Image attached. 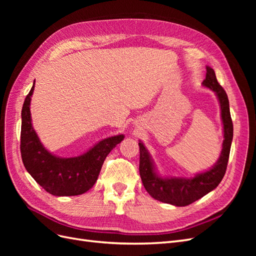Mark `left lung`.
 Wrapping results in <instances>:
<instances>
[{
  "mask_svg": "<svg viewBox=\"0 0 256 256\" xmlns=\"http://www.w3.org/2000/svg\"><path fill=\"white\" fill-rule=\"evenodd\" d=\"M204 88L212 90L220 104L221 120L223 125V138L221 154L216 164L204 172L194 174L193 177L161 176L148 150L142 141L140 146V176L144 188L154 200L174 206H187L218 187L226 174L232 141H233V122L230 118V104L226 90L216 81L214 70L206 66V79L202 82Z\"/></svg>",
  "mask_w": 256,
  "mask_h": 256,
  "instance_id": "1",
  "label": "left lung"
}]
</instances>
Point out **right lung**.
<instances>
[{
  "instance_id": "add662e5",
  "label": "right lung",
  "mask_w": 256,
  "mask_h": 256,
  "mask_svg": "<svg viewBox=\"0 0 256 256\" xmlns=\"http://www.w3.org/2000/svg\"><path fill=\"white\" fill-rule=\"evenodd\" d=\"M35 81L21 111V157L26 171L38 184L56 196L83 194L96 182L104 161L125 136L102 138L80 156L62 158L49 152L40 142L30 118V99Z\"/></svg>"
}]
</instances>
